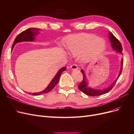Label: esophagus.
<instances>
[{
  "label": "esophagus",
  "mask_w": 134,
  "mask_h": 134,
  "mask_svg": "<svg viewBox=\"0 0 134 134\" xmlns=\"http://www.w3.org/2000/svg\"><path fill=\"white\" fill-rule=\"evenodd\" d=\"M70 68L72 70H77L78 69V67L76 64H72L70 66Z\"/></svg>",
  "instance_id": "1"
}]
</instances>
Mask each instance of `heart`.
I'll return each mask as SVG.
<instances>
[{
	"label": "heart",
	"mask_w": 134,
	"mask_h": 134,
	"mask_svg": "<svg viewBox=\"0 0 134 134\" xmlns=\"http://www.w3.org/2000/svg\"><path fill=\"white\" fill-rule=\"evenodd\" d=\"M69 53L73 56L83 54V57L89 58L101 53L106 47L102 38L90 34H78L68 37L66 40Z\"/></svg>",
	"instance_id": "b5f03b06"
}]
</instances>
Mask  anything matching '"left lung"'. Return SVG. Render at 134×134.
Returning a JSON list of instances; mask_svg holds the SVG:
<instances>
[{
  "label": "left lung",
  "instance_id": "obj_1",
  "mask_svg": "<svg viewBox=\"0 0 134 134\" xmlns=\"http://www.w3.org/2000/svg\"><path fill=\"white\" fill-rule=\"evenodd\" d=\"M108 36H109V41H110V42L111 43V46L113 48V50H114L117 52H119V53L122 54V45H121L120 42L116 38L115 36L112 34V32L109 33ZM123 62H124V60H123V59H121V69L120 70L119 74L118 75V76H117V78L116 79V80L109 87H108L106 88L102 89V90H97V89L89 87L88 86L86 76L85 75L84 71L83 69H82L80 71L83 74V79L82 81V82H81L78 86V88L80 90V91H82L83 93H84L85 94L90 96H97L99 95H102L104 94H106V93H107L109 91H110L112 90V88L113 87V86H115V84H116L117 79H119L120 75H121V72H122V67H123Z\"/></svg>",
  "mask_w": 134,
  "mask_h": 134
}]
</instances>
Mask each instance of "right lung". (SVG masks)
<instances>
[{
    "label": "right lung",
    "instance_id": "1",
    "mask_svg": "<svg viewBox=\"0 0 134 134\" xmlns=\"http://www.w3.org/2000/svg\"><path fill=\"white\" fill-rule=\"evenodd\" d=\"M40 29H38V28H30L21 32V33L19 34L15 38L13 44H12V50H13L15 44L17 43L21 42L35 41V36L36 35H37L40 33L38 31ZM66 69V67H63L62 69H60L57 72V74H56V75L54 76V78L52 79L50 84L48 85V86L44 89L43 91L38 93H30V94H31L33 96H39V95L43 94L44 93H47L48 92H49L55 87V86L59 82L61 74H62V73Z\"/></svg>",
    "mask_w": 134,
    "mask_h": 134
}]
</instances>
